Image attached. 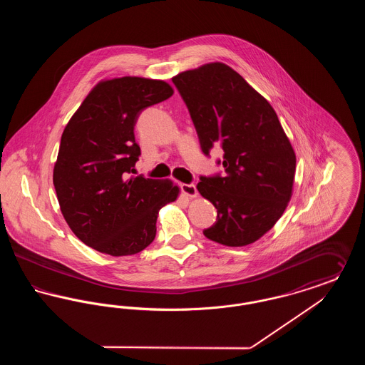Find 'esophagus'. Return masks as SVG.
I'll return each mask as SVG.
<instances>
[{"instance_id": "esophagus-1", "label": "esophagus", "mask_w": 365, "mask_h": 365, "mask_svg": "<svg viewBox=\"0 0 365 365\" xmlns=\"http://www.w3.org/2000/svg\"><path fill=\"white\" fill-rule=\"evenodd\" d=\"M180 190L183 194H186L187 197H195L197 195V189L192 183H182Z\"/></svg>"}]
</instances>
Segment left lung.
Returning a JSON list of instances; mask_svg holds the SVG:
<instances>
[{"label":"left lung","mask_w":365,"mask_h":365,"mask_svg":"<svg viewBox=\"0 0 365 365\" xmlns=\"http://www.w3.org/2000/svg\"><path fill=\"white\" fill-rule=\"evenodd\" d=\"M189 109L201 150L220 146L225 174L200 176L197 189L217 209L204 235L226 246L257 241L292 197L295 155L269 103L222 63L173 78Z\"/></svg>","instance_id":"obj_1"}]
</instances>
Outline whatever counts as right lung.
Listing matches in <instances>:
<instances>
[{"mask_svg":"<svg viewBox=\"0 0 365 365\" xmlns=\"http://www.w3.org/2000/svg\"><path fill=\"white\" fill-rule=\"evenodd\" d=\"M173 87L135 76L94 87L61 135L53 185L66 222L87 246L110 256L153 242L161 207L179 189L134 174L140 156L134 128L142 110L168 100Z\"/></svg>","mask_w":365,"mask_h":365,"instance_id":"1","label":"right lung"}]
</instances>
